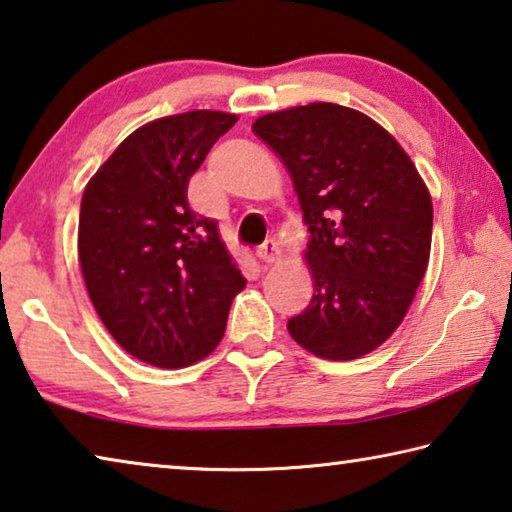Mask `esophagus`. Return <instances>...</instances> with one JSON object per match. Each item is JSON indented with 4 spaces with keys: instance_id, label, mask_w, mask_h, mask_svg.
<instances>
[{
    "instance_id": "esophagus-1",
    "label": "esophagus",
    "mask_w": 512,
    "mask_h": 512,
    "mask_svg": "<svg viewBox=\"0 0 512 512\" xmlns=\"http://www.w3.org/2000/svg\"><path fill=\"white\" fill-rule=\"evenodd\" d=\"M257 257H259V262H264V264L280 262V246H277V241L266 239L264 244L257 248Z\"/></svg>"
}]
</instances>
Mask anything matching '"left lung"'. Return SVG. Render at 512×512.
Segmentation results:
<instances>
[{
	"instance_id": "1",
	"label": "left lung",
	"mask_w": 512,
	"mask_h": 512,
	"mask_svg": "<svg viewBox=\"0 0 512 512\" xmlns=\"http://www.w3.org/2000/svg\"><path fill=\"white\" fill-rule=\"evenodd\" d=\"M309 225L314 298L289 334L316 357L359 359L409 311L427 271L431 196L409 155L377 121L336 103L259 117Z\"/></svg>"
}]
</instances>
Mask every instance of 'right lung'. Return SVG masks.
Returning <instances> with one entry per match:
<instances>
[{
  "instance_id": "1",
  "label": "right lung",
  "mask_w": 512,
  "mask_h": 512,
  "mask_svg": "<svg viewBox=\"0 0 512 512\" xmlns=\"http://www.w3.org/2000/svg\"><path fill=\"white\" fill-rule=\"evenodd\" d=\"M235 121L216 110L155 119L83 192L79 262L90 300L112 339L151 366L207 357L246 284L216 221L187 201L189 178Z\"/></svg>"
}]
</instances>
